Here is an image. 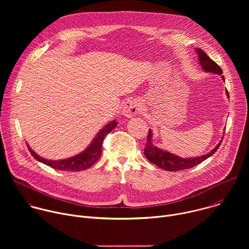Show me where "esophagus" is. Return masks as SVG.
<instances>
[{
	"label": "esophagus",
	"mask_w": 249,
	"mask_h": 249,
	"mask_svg": "<svg viewBox=\"0 0 249 249\" xmlns=\"http://www.w3.org/2000/svg\"><path fill=\"white\" fill-rule=\"evenodd\" d=\"M142 110V102L137 98L128 99L123 105V114L126 117H132Z\"/></svg>",
	"instance_id": "esophagus-1"
}]
</instances>
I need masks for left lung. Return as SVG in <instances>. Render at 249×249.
Instances as JSON below:
<instances>
[{
  "mask_svg": "<svg viewBox=\"0 0 249 249\" xmlns=\"http://www.w3.org/2000/svg\"><path fill=\"white\" fill-rule=\"evenodd\" d=\"M196 53L198 55L200 66L202 67V69L205 71V72L222 76L223 71L220 68V66L216 62L213 61L202 49L197 48ZM222 79L225 82L224 76H222ZM226 93H227L228 98H230V94H229L228 90H226ZM222 141H223V138L220 141V143L207 155H203V156H200L197 158L195 157V158H185L184 159V158L176 156L174 154H171L170 152L163 151V150L158 148L157 146H155L154 142H153V132L150 129L149 135H148V140H147V145L144 150V155L148 159L149 161L156 164L160 168H162L167 171H178V170H183L186 168H191V167L201 163L202 161H204L211 156L214 155L216 153V151L219 149V147L221 146Z\"/></svg>",
  "mask_w": 249,
  "mask_h": 249,
  "instance_id": "obj_1",
  "label": "left lung"
}]
</instances>
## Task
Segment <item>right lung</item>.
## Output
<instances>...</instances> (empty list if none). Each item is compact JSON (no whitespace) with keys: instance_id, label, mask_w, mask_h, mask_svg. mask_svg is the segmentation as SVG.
I'll list each match as a JSON object with an SVG mask.
<instances>
[{"instance_id":"obj_1","label":"right lung","mask_w":249,"mask_h":249,"mask_svg":"<svg viewBox=\"0 0 249 249\" xmlns=\"http://www.w3.org/2000/svg\"><path fill=\"white\" fill-rule=\"evenodd\" d=\"M116 126H117V122L115 120L110 121L108 124H106L96 134L94 139L91 141L90 145L85 151H83L81 154H79L77 156L71 157V158H68L65 160H46V159L38 156L35 152H33L29 148L28 145H27V147H28L30 154L32 155V157L35 160L54 168V169L65 170V171H81V170L89 168L91 165H93L99 160V158L101 156V147H102V142H103L104 138Z\"/></svg>"}]
</instances>
